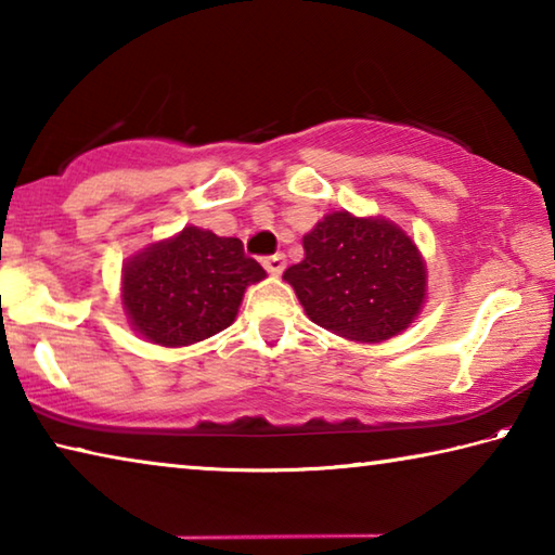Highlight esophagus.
Returning <instances> with one entry per match:
<instances>
[{"mask_svg": "<svg viewBox=\"0 0 555 555\" xmlns=\"http://www.w3.org/2000/svg\"><path fill=\"white\" fill-rule=\"evenodd\" d=\"M261 264H264V269L269 271V274L279 276L281 271L286 269V257H284V255H271V257H264V259H261Z\"/></svg>", "mask_w": 555, "mask_h": 555, "instance_id": "esophagus-1", "label": "esophagus"}]
</instances>
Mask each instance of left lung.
<instances>
[{
    "label": "left lung",
    "mask_w": 555,
    "mask_h": 555,
    "mask_svg": "<svg viewBox=\"0 0 555 555\" xmlns=\"http://www.w3.org/2000/svg\"><path fill=\"white\" fill-rule=\"evenodd\" d=\"M306 257L284 271L306 315L354 343L406 331L426 300V261L384 218L325 215L304 237Z\"/></svg>",
    "instance_id": "obj_1"
}]
</instances>
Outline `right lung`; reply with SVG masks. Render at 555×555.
Wrapping results in <instances>:
<instances>
[{
	"mask_svg": "<svg viewBox=\"0 0 555 555\" xmlns=\"http://www.w3.org/2000/svg\"><path fill=\"white\" fill-rule=\"evenodd\" d=\"M264 276L237 237L188 224L127 261L121 304L129 325L149 343L185 347L232 325L244 291Z\"/></svg>",
	"mask_w": 555,
	"mask_h": 555,
	"instance_id": "1",
	"label": "right lung"
}]
</instances>
